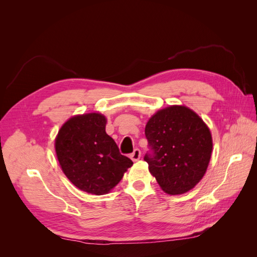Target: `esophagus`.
I'll list each match as a JSON object with an SVG mask.
<instances>
[{
    "instance_id": "1",
    "label": "esophagus",
    "mask_w": 257,
    "mask_h": 257,
    "mask_svg": "<svg viewBox=\"0 0 257 257\" xmlns=\"http://www.w3.org/2000/svg\"><path fill=\"white\" fill-rule=\"evenodd\" d=\"M141 157H142V152L139 149H135L131 154V159H132V161H134V162L138 161L139 159H141Z\"/></svg>"
}]
</instances>
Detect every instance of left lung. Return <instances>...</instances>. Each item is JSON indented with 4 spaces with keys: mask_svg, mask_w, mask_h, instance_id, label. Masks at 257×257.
<instances>
[{
    "mask_svg": "<svg viewBox=\"0 0 257 257\" xmlns=\"http://www.w3.org/2000/svg\"><path fill=\"white\" fill-rule=\"evenodd\" d=\"M150 147L144 160L165 193L193 189L204 177L212 152V137L200 116L185 106H169L148 121Z\"/></svg>",
    "mask_w": 257,
    "mask_h": 257,
    "instance_id": "obj_1",
    "label": "left lung"
}]
</instances>
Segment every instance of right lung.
Returning <instances> with one entry per match:
<instances>
[{"mask_svg":"<svg viewBox=\"0 0 257 257\" xmlns=\"http://www.w3.org/2000/svg\"><path fill=\"white\" fill-rule=\"evenodd\" d=\"M106 118L92 112L66 121L56 138V152L62 170L79 190L103 195L118 184L133 165L107 135Z\"/></svg>","mask_w":257,"mask_h":257,"instance_id":"obj_1","label":"right lung"}]
</instances>
